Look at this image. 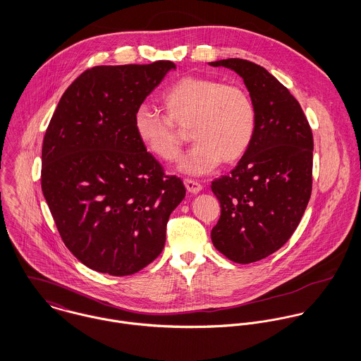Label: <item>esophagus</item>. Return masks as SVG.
I'll return each instance as SVG.
<instances>
[{"mask_svg":"<svg viewBox=\"0 0 361 361\" xmlns=\"http://www.w3.org/2000/svg\"><path fill=\"white\" fill-rule=\"evenodd\" d=\"M184 185H185L187 191L191 192V194H198L202 190V185L198 181L191 180V178H185L184 180Z\"/></svg>","mask_w":361,"mask_h":361,"instance_id":"esophagus-1","label":"esophagus"}]
</instances>
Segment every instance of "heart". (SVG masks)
I'll use <instances>...</instances> for the list:
<instances>
[{"label":"heart","mask_w":361,"mask_h":361,"mask_svg":"<svg viewBox=\"0 0 361 361\" xmlns=\"http://www.w3.org/2000/svg\"><path fill=\"white\" fill-rule=\"evenodd\" d=\"M161 104L166 114L140 106L134 113V130L149 153L170 161L181 146L180 128L190 127L195 144L178 157L177 167L183 173L202 176L220 161L234 163L252 141L255 107L240 86L188 75L161 94Z\"/></svg>","instance_id":"heart-1"}]
</instances>
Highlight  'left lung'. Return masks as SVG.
Returning <instances> with one entry per match:
<instances>
[{"mask_svg":"<svg viewBox=\"0 0 361 361\" xmlns=\"http://www.w3.org/2000/svg\"><path fill=\"white\" fill-rule=\"evenodd\" d=\"M209 66L238 73L255 107L247 152L211 185L220 202L212 243L230 261L250 264L278 251L304 215L312 190V133L300 103L264 67L241 59Z\"/></svg>","mask_w":361,"mask_h":361,"instance_id":"left-lung-1","label":"left lung"}]
</instances>
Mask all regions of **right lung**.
I'll use <instances>...</instances> for the list:
<instances>
[{"instance_id":"obj_1","label":"right lung","mask_w":361,"mask_h":361,"mask_svg":"<svg viewBox=\"0 0 361 361\" xmlns=\"http://www.w3.org/2000/svg\"><path fill=\"white\" fill-rule=\"evenodd\" d=\"M171 61L99 66L61 96L42 149V190L59 233L87 268L133 275L161 252L185 197L134 130V113Z\"/></svg>"}]
</instances>
